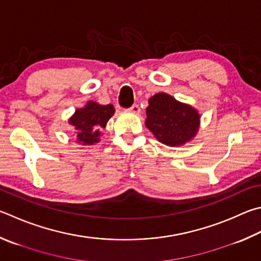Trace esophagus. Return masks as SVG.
I'll list each match as a JSON object with an SVG mask.
<instances>
[{
  "label": "esophagus",
  "mask_w": 261,
  "mask_h": 261,
  "mask_svg": "<svg viewBox=\"0 0 261 261\" xmlns=\"http://www.w3.org/2000/svg\"><path fill=\"white\" fill-rule=\"evenodd\" d=\"M129 111L131 113H134V114H139V113H140V107L138 105H134V106L130 108Z\"/></svg>",
  "instance_id": "obj_1"
}]
</instances>
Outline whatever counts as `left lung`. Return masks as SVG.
<instances>
[{
	"instance_id": "8db88e82",
	"label": "left lung",
	"mask_w": 261,
	"mask_h": 261,
	"mask_svg": "<svg viewBox=\"0 0 261 261\" xmlns=\"http://www.w3.org/2000/svg\"><path fill=\"white\" fill-rule=\"evenodd\" d=\"M146 115L147 129L160 143L170 147L189 143L200 129L201 115L196 108L165 92H159L148 99Z\"/></svg>"
}]
</instances>
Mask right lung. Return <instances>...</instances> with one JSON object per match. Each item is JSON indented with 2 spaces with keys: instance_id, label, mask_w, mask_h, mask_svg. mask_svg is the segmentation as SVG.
I'll return each mask as SVG.
<instances>
[{
  "instance_id": "right-lung-1",
  "label": "right lung",
  "mask_w": 261,
  "mask_h": 261,
  "mask_svg": "<svg viewBox=\"0 0 261 261\" xmlns=\"http://www.w3.org/2000/svg\"><path fill=\"white\" fill-rule=\"evenodd\" d=\"M115 108L111 103L100 105L97 101L89 100L81 108H77L68 118V123L74 127L76 143L83 146L94 145L100 141L101 130L114 115Z\"/></svg>"
}]
</instances>
